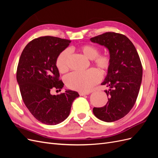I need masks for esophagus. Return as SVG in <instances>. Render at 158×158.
<instances>
[{
	"instance_id": "esophagus-1",
	"label": "esophagus",
	"mask_w": 158,
	"mask_h": 158,
	"mask_svg": "<svg viewBox=\"0 0 158 158\" xmlns=\"http://www.w3.org/2000/svg\"><path fill=\"white\" fill-rule=\"evenodd\" d=\"M89 94V92H79V95H80V96H83V95H88Z\"/></svg>"
}]
</instances>
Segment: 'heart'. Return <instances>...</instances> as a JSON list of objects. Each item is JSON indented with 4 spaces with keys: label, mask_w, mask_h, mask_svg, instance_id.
I'll use <instances>...</instances> for the list:
<instances>
[{
    "label": "heart",
    "mask_w": 158,
    "mask_h": 158,
    "mask_svg": "<svg viewBox=\"0 0 158 158\" xmlns=\"http://www.w3.org/2000/svg\"><path fill=\"white\" fill-rule=\"evenodd\" d=\"M77 50L89 59L98 67L103 74H107L111 70L113 64V58L109 52L99 53V49L97 46L85 44L77 47ZM70 51L66 49L60 52L56 60V66L60 73H64L69 70V62ZM102 79L101 73L98 70L90 69L85 73H73L66 76V85L69 88L88 92L95 85L98 84Z\"/></svg>",
    "instance_id": "obj_1"
}]
</instances>
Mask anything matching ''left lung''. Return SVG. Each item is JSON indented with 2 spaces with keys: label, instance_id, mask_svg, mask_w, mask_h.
<instances>
[{
  "label": "left lung",
  "instance_id": "1",
  "mask_svg": "<svg viewBox=\"0 0 158 158\" xmlns=\"http://www.w3.org/2000/svg\"><path fill=\"white\" fill-rule=\"evenodd\" d=\"M90 40L106 47L113 58L111 69L102 85L108 102L102 107H94L95 116L105 122L122 118L135 106L140 88L142 66L135 45L121 33L109 31L92 37Z\"/></svg>",
  "mask_w": 158,
  "mask_h": 158
}]
</instances>
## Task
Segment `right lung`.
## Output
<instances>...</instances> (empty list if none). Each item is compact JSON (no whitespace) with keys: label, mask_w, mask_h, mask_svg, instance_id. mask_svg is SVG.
Masks as SVG:
<instances>
[{"label":"right lung","mask_w":158,"mask_h":158,"mask_svg":"<svg viewBox=\"0 0 158 158\" xmlns=\"http://www.w3.org/2000/svg\"><path fill=\"white\" fill-rule=\"evenodd\" d=\"M70 42L52 36L35 38L27 44L19 59L16 79L23 102L32 115L45 125H55L65 120L73 101L79 96L72 90L51 94L52 89L60 91L64 86L56 60Z\"/></svg>","instance_id":"right-lung-1"}]
</instances>
